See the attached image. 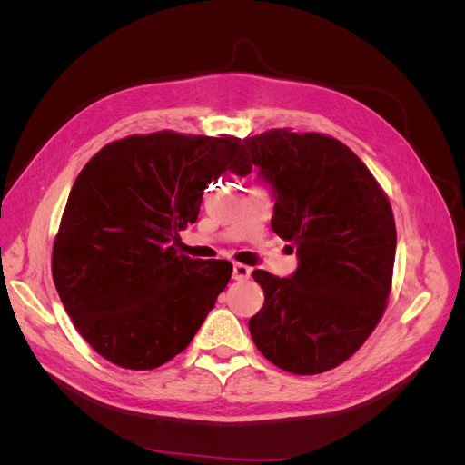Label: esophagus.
I'll use <instances>...</instances> for the list:
<instances>
[{"mask_svg":"<svg viewBox=\"0 0 465 465\" xmlns=\"http://www.w3.org/2000/svg\"><path fill=\"white\" fill-rule=\"evenodd\" d=\"M250 275H252V267H248L244 263H234L232 265V277L236 281H246V279H250Z\"/></svg>","mask_w":465,"mask_h":465,"instance_id":"34e87169","label":"esophagus"}]
</instances>
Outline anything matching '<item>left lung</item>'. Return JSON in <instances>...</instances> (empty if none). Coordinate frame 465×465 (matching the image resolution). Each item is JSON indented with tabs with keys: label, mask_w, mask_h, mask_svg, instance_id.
Listing matches in <instances>:
<instances>
[{
	"label": "left lung",
	"mask_w": 465,
	"mask_h": 465,
	"mask_svg": "<svg viewBox=\"0 0 465 465\" xmlns=\"http://www.w3.org/2000/svg\"><path fill=\"white\" fill-rule=\"evenodd\" d=\"M232 173L258 171L273 193L272 229L297 250L289 277L256 270L265 301L248 322L260 353L292 374L347 361L384 314L396 258L390 202L364 163L322 134L244 139Z\"/></svg>",
	"instance_id": "obj_1"
}]
</instances>
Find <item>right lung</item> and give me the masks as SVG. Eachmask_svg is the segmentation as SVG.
Listing matches in <instances>:
<instances>
[{
	"label": "right lung",
	"mask_w": 465,
	"mask_h": 465,
	"mask_svg": "<svg viewBox=\"0 0 465 465\" xmlns=\"http://www.w3.org/2000/svg\"><path fill=\"white\" fill-rule=\"evenodd\" d=\"M244 154L238 137L157 132L112 142L83 166L52 252V277L77 331L122 369L184 351L232 263L178 252L207 184Z\"/></svg>",
	"instance_id": "add662e5"
}]
</instances>
